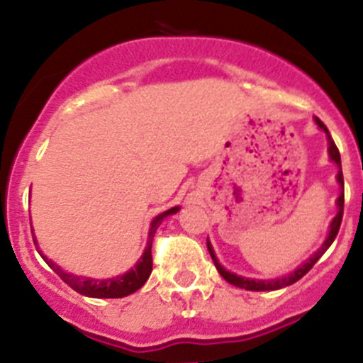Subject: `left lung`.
Segmentation results:
<instances>
[{
	"mask_svg": "<svg viewBox=\"0 0 363 363\" xmlns=\"http://www.w3.org/2000/svg\"><path fill=\"white\" fill-rule=\"evenodd\" d=\"M314 121L318 123V127L322 130H325L327 133V142H329V156H331L333 162L336 163V165L340 167L338 171V176H336V179H338V184L342 185V189H344V174H342V162H340V150L338 147L335 145V142H333L331 134H329V130H327L325 125L322 123V121L318 120V118H314ZM336 205H338V214L335 216V220L331 221V229H329V236H327V240L323 242V245L320 247L318 251L314 252L313 256H311L309 259H307L306 264L300 265V267L296 269V271H293L291 274H287V277L284 278H277V280H251V278H243V277H238V274H234V272H229L225 271V269L221 267L220 262L216 259V255H214L213 251V245H211V242L207 240V249H209L211 252V258H213L214 265H216L218 272L221 274V278L223 280L229 281L230 285H236V287H240V289H245V291H277V289H281V287H287V285H293L294 281L300 280L301 277H306L307 272L313 269V265L318 262L320 258H322L323 252L331 247V243L335 242L336 234H338L340 230V223H342V216H344V192L338 196V201H336Z\"/></svg>",
	"mask_w": 363,
	"mask_h": 363,
	"instance_id": "obj_1",
	"label": "left lung"
}]
</instances>
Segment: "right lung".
<instances>
[{
	"label": "right lung",
	"mask_w": 363,
	"mask_h": 363,
	"mask_svg": "<svg viewBox=\"0 0 363 363\" xmlns=\"http://www.w3.org/2000/svg\"><path fill=\"white\" fill-rule=\"evenodd\" d=\"M178 213V207H172V209L165 211V213L158 214L154 218L152 223H150V233H149V242H147L145 252L142 255V258L138 259V264L130 269L129 272H125L121 277L116 278H108V280H94V278H83L76 277V274H69V272L62 271L56 264H52L47 256H43V259L50 267L54 269L57 277L62 278L67 285H70L76 293L83 294V296H91V298H123L129 296V294L136 293L140 287H143L147 280H149L150 272H152V238L156 229L160 227L163 218H167L169 214Z\"/></svg>",
	"instance_id": "obj_1"
}]
</instances>
